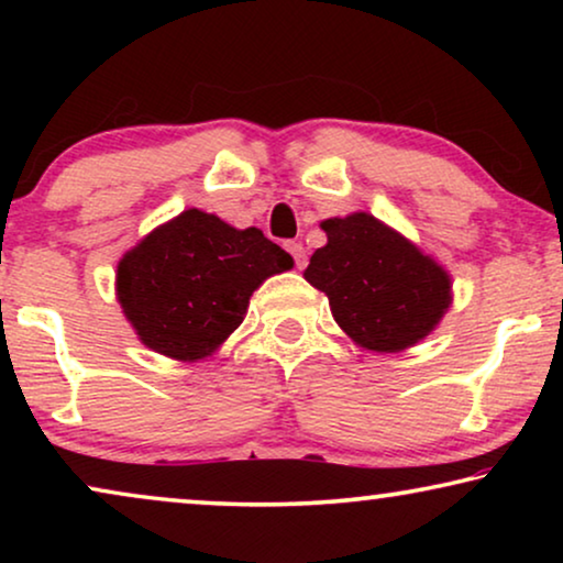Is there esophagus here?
<instances>
[{
  "label": "esophagus",
  "instance_id": "1",
  "mask_svg": "<svg viewBox=\"0 0 563 563\" xmlns=\"http://www.w3.org/2000/svg\"><path fill=\"white\" fill-rule=\"evenodd\" d=\"M287 251L291 253V258H295V266H297V268H305V266H307V251H305L302 243L289 241V243H287Z\"/></svg>",
  "mask_w": 563,
  "mask_h": 563
}]
</instances>
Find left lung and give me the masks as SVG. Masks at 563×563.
Wrapping results in <instances>:
<instances>
[{
	"mask_svg": "<svg viewBox=\"0 0 563 563\" xmlns=\"http://www.w3.org/2000/svg\"><path fill=\"white\" fill-rule=\"evenodd\" d=\"M328 245L312 253L305 279L325 291L330 312L368 351L418 343L451 305V279L433 258L372 214L322 222Z\"/></svg>",
	"mask_w": 563,
	"mask_h": 563,
	"instance_id": "left-lung-1",
	"label": "left lung"
}]
</instances>
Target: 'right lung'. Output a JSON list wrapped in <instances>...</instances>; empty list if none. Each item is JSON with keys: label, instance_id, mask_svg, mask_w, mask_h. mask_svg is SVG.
Masks as SVG:
<instances>
[{"label": "right lung", "instance_id": "obj_1", "mask_svg": "<svg viewBox=\"0 0 563 563\" xmlns=\"http://www.w3.org/2000/svg\"><path fill=\"white\" fill-rule=\"evenodd\" d=\"M287 268L289 253L261 230L187 210L125 253L118 297L148 349L197 361L241 325L253 289Z\"/></svg>", "mask_w": 563, "mask_h": 563}]
</instances>
